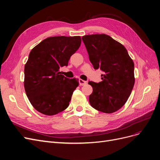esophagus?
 Masks as SVG:
<instances>
[{
	"instance_id": "1",
	"label": "esophagus",
	"mask_w": 160,
	"mask_h": 160,
	"mask_svg": "<svg viewBox=\"0 0 160 160\" xmlns=\"http://www.w3.org/2000/svg\"><path fill=\"white\" fill-rule=\"evenodd\" d=\"M87 83H88V82H87V81H85L83 80V79H79V84H80V85L83 86V85H86Z\"/></svg>"
}]
</instances>
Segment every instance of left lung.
Segmentation results:
<instances>
[{
  "mask_svg": "<svg viewBox=\"0 0 160 160\" xmlns=\"http://www.w3.org/2000/svg\"><path fill=\"white\" fill-rule=\"evenodd\" d=\"M95 69H100L102 81H89L93 92L89 103L101 112L111 113L122 108L133 89L134 63L125 47L105 34L82 37Z\"/></svg>",
  "mask_w": 160,
  "mask_h": 160,
  "instance_id": "left-lung-1",
  "label": "left lung"
}]
</instances>
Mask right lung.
I'll return each instance as SVG.
<instances>
[{"instance_id":"add662e5","label":"right lung","mask_w":160,"mask_h":160,"mask_svg":"<svg viewBox=\"0 0 160 160\" xmlns=\"http://www.w3.org/2000/svg\"><path fill=\"white\" fill-rule=\"evenodd\" d=\"M81 42L79 36L52 37L30 52L25 66L24 85L28 100L38 112L53 115L68 108L79 79L67 78L59 69L68 65Z\"/></svg>"}]
</instances>
